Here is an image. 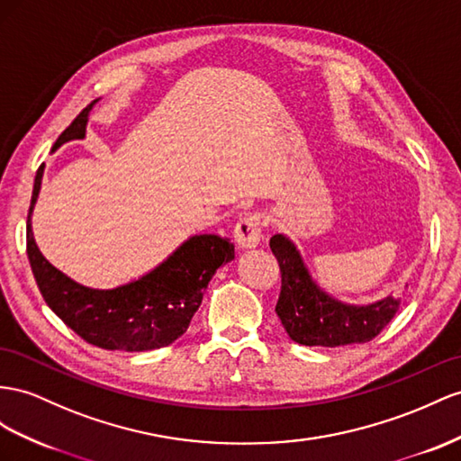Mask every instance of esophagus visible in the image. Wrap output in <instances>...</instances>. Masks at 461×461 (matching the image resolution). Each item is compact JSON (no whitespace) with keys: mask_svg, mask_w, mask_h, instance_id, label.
Returning a JSON list of instances; mask_svg holds the SVG:
<instances>
[{"mask_svg":"<svg viewBox=\"0 0 461 461\" xmlns=\"http://www.w3.org/2000/svg\"><path fill=\"white\" fill-rule=\"evenodd\" d=\"M235 241L241 249H253L263 240V216L261 214H247L235 223Z\"/></svg>","mask_w":461,"mask_h":461,"instance_id":"1","label":"esophagus"}]
</instances>
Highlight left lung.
<instances>
[{
  "mask_svg": "<svg viewBox=\"0 0 461 461\" xmlns=\"http://www.w3.org/2000/svg\"><path fill=\"white\" fill-rule=\"evenodd\" d=\"M280 267L276 315L292 340L305 347H345L368 343L393 320L401 298L387 296L370 305H347L327 296L310 278L302 257L285 235L270 238Z\"/></svg>",
  "mask_w": 461,
  "mask_h": 461,
  "instance_id": "1",
  "label": "left lung"
}]
</instances>
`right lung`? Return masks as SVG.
<instances>
[{
	"label": "right lung",
	"instance_id": "right-lung-1",
	"mask_svg": "<svg viewBox=\"0 0 461 461\" xmlns=\"http://www.w3.org/2000/svg\"><path fill=\"white\" fill-rule=\"evenodd\" d=\"M93 103L58 136L52 149L60 148L64 141L86 136ZM42 171L44 165L34 176L27 218V255L49 308L81 339L99 348L144 352L175 343L191 325L218 267L235 257L233 243L214 233L194 235L167 261L130 285L113 290L86 288L46 261L34 243L31 214L41 191Z\"/></svg>",
	"mask_w": 461,
	"mask_h": 461
}]
</instances>
